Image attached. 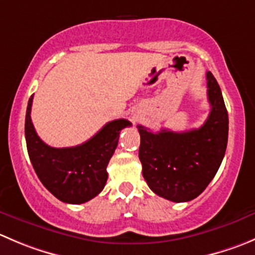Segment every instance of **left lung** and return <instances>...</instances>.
Segmentation results:
<instances>
[{"label": "left lung", "mask_w": 255, "mask_h": 255, "mask_svg": "<svg viewBox=\"0 0 255 255\" xmlns=\"http://www.w3.org/2000/svg\"><path fill=\"white\" fill-rule=\"evenodd\" d=\"M211 113L198 129L154 133L138 126L142 173L150 189L168 201L188 202L207 188L221 167L228 142V112L221 87L207 72Z\"/></svg>", "instance_id": "1"}]
</instances>
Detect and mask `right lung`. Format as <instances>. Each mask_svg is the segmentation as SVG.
I'll use <instances>...</instances> for the list:
<instances>
[{"instance_id": "obj_1", "label": "right lung", "mask_w": 255, "mask_h": 255, "mask_svg": "<svg viewBox=\"0 0 255 255\" xmlns=\"http://www.w3.org/2000/svg\"><path fill=\"white\" fill-rule=\"evenodd\" d=\"M32 100L33 96L27 105L24 134L29 159L42 184L65 203L81 204L95 198L107 182V165L117 148L121 130L132 123L115 120L82 144L53 148L34 130L31 121Z\"/></svg>"}]
</instances>
